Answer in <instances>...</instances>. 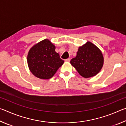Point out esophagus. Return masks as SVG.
<instances>
[{
    "label": "esophagus",
    "mask_w": 126,
    "mask_h": 126,
    "mask_svg": "<svg viewBox=\"0 0 126 126\" xmlns=\"http://www.w3.org/2000/svg\"><path fill=\"white\" fill-rule=\"evenodd\" d=\"M70 61H71V58H70L65 59V62H70Z\"/></svg>",
    "instance_id": "obj_1"
}]
</instances>
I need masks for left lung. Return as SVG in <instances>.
I'll return each mask as SVG.
<instances>
[{"mask_svg": "<svg viewBox=\"0 0 126 126\" xmlns=\"http://www.w3.org/2000/svg\"><path fill=\"white\" fill-rule=\"evenodd\" d=\"M71 63L81 76L89 78L101 71L103 64V57L96 46L88 42L79 48L77 56L71 59Z\"/></svg>", "mask_w": 126, "mask_h": 126, "instance_id": "left-lung-1", "label": "left lung"}]
</instances>
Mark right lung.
I'll list each match as a JSON object with an SVG mask.
<instances>
[{"label":"right lung","instance_id":"obj_1","mask_svg":"<svg viewBox=\"0 0 126 126\" xmlns=\"http://www.w3.org/2000/svg\"><path fill=\"white\" fill-rule=\"evenodd\" d=\"M55 46L48 39H44L34 46L28 54V64L37 77L48 79L52 78L61 67L64 61L55 52Z\"/></svg>","mask_w":126,"mask_h":126}]
</instances>
